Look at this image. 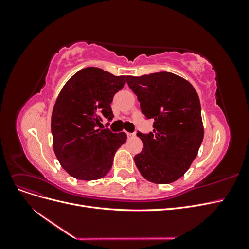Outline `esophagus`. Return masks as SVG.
Returning <instances> with one entry per match:
<instances>
[{"label":"esophagus","instance_id":"esophagus-1","mask_svg":"<svg viewBox=\"0 0 249 249\" xmlns=\"http://www.w3.org/2000/svg\"><path fill=\"white\" fill-rule=\"evenodd\" d=\"M126 135L129 138H133L135 136V134H132V133H126Z\"/></svg>","mask_w":249,"mask_h":249}]
</instances>
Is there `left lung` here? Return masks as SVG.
<instances>
[{
  "instance_id": "1",
  "label": "left lung",
  "mask_w": 249,
  "mask_h": 249,
  "mask_svg": "<svg viewBox=\"0 0 249 249\" xmlns=\"http://www.w3.org/2000/svg\"><path fill=\"white\" fill-rule=\"evenodd\" d=\"M126 83L143 115L155 120L153 133L137 134L143 149L135 164L149 182H176L196 158L205 134L198 94L190 82L167 71L126 76Z\"/></svg>"
}]
</instances>
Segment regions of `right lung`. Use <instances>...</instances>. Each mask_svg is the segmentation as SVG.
Masks as SVG:
<instances>
[{"mask_svg": "<svg viewBox=\"0 0 249 249\" xmlns=\"http://www.w3.org/2000/svg\"><path fill=\"white\" fill-rule=\"evenodd\" d=\"M124 84L125 76L86 67L74 73L60 91L51 119L53 148L60 165L72 178L94 180L110 171L126 135L100 125L104 117H114L113 96Z\"/></svg>", "mask_w": 249, "mask_h": 249, "instance_id": "obj_1", "label": "right lung"}]
</instances>
